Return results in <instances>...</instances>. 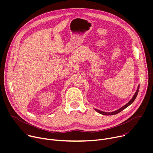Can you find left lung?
I'll list each match as a JSON object with an SVG mask.
<instances>
[{
    "instance_id": "8db88e82",
    "label": "left lung",
    "mask_w": 153,
    "mask_h": 153,
    "mask_svg": "<svg viewBox=\"0 0 153 153\" xmlns=\"http://www.w3.org/2000/svg\"><path fill=\"white\" fill-rule=\"evenodd\" d=\"M139 87H140V86H139V85H138V86H137V90H136V93H134V96H133V97H132V99H131L126 104H125V105H123V106H122L121 108H120L119 109H118V110H116V111H112V112H105V111H100V110H97V109H94V110L95 111H96L97 113H99V114H102V115H106V116H111V115H114V114H117V113H120V111H122V110H123L124 109H125L126 108H127L128 106H129L134 101V100L136 99V97H137V94H138V92H139Z\"/></svg>"
}]
</instances>
